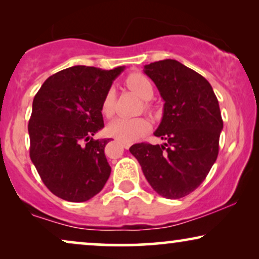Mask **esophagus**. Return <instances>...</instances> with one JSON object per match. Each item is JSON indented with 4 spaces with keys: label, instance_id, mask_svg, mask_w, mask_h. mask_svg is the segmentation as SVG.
Instances as JSON below:
<instances>
[{
    "label": "esophagus",
    "instance_id": "obj_1",
    "mask_svg": "<svg viewBox=\"0 0 259 259\" xmlns=\"http://www.w3.org/2000/svg\"><path fill=\"white\" fill-rule=\"evenodd\" d=\"M121 146L123 148H130L131 147V144L130 143H121Z\"/></svg>",
    "mask_w": 259,
    "mask_h": 259
}]
</instances>
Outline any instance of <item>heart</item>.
Returning a JSON list of instances; mask_svg holds the SVG:
<instances>
[{
  "instance_id": "b5f03b06",
  "label": "heart",
  "mask_w": 259,
  "mask_h": 259,
  "mask_svg": "<svg viewBox=\"0 0 259 259\" xmlns=\"http://www.w3.org/2000/svg\"><path fill=\"white\" fill-rule=\"evenodd\" d=\"M126 86L138 97L148 100L153 95V84L143 73H131L125 80ZM115 109V91L108 88L101 102V112L106 116H112ZM150 130V121L143 116L138 118H116L109 123L107 132L109 136L123 143H132Z\"/></svg>"
}]
</instances>
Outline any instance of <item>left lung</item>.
Returning a JSON list of instances; mask_svg holds the SVG:
<instances>
[{
	"instance_id": "1",
	"label": "left lung",
	"mask_w": 259,
	"mask_h": 259,
	"mask_svg": "<svg viewBox=\"0 0 259 259\" xmlns=\"http://www.w3.org/2000/svg\"><path fill=\"white\" fill-rule=\"evenodd\" d=\"M164 104L155 137L166 143L131 146L144 176L155 192L179 199L204 182L215 162L223 120L217 97L208 81L177 60L144 67Z\"/></svg>"
}]
</instances>
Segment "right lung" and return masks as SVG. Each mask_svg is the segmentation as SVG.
Returning a JSON list of instances; mask_svg holds the SVG:
<instances>
[{"label": "right lung", "instance_id": "1", "mask_svg": "<svg viewBox=\"0 0 259 259\" xmlns=\"http://www.w3.org/2000/svg\"><path fill=\"white\" fill-rule=\"evenodd\" d=\"M123 68L69 67L49 76L35 95L28 123L30 159L45 185L61 199L86 201L109 178V139L93 136L104 127L102 99Z\"/></svg>", "mask_w": 259, "mask_h": 259}]
</instances>
